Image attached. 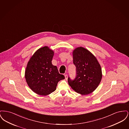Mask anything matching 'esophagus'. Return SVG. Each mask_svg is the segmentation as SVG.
I'll return each instance as SVG.
<instances>
[{
  "instance_id": "obj_1",
  "label": "esophagus",
  "mask_w": 129,
  "mask_h": 129,
  "mask_svg": "<svg viewBox=\"0 0 129 129\" xmlns=\"http://www.w3.org/2000/svg\"><path fill=\"white\" fill-rule=\"evenodd\" d=\"M68 77L67 74H65V79H66V80H67L68 79Z\"/></svg>"
}]
</instances>
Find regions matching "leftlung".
I'll use <instances>...</instances> for the list:
<instances>
[{
  "label": "left lung",
  "mask_w": 129,
  "mask_h": 129,
  "mask_svg": "<svg viewBox=\"0 0 129 129\" xmlns=\"http://www.w3.org/2000/svg\"><path fill=\"white\" fill-rule=\"evenodd\" d=\"M73 56L76 77L74 80L69 77V85L75 92L82 95L90 94L97 88L102 80L101 65L96 57L83 47L74 49Z\"/></svg>",
  "instance_id": "8db88e82"
}]
</instances>
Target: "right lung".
Segmentation results:
<instances>
[{
	"mask_svg": "<svg viewBox=\"0 0 129 129\" xmlns=\"http://www.w3.org/2000/svg\"><path fill=\"white\" fill-rule=\"evenodd\" d=\"M53 50L48 46L38 49L32 55L25 71L26 82L33 92L42 96H46L56 89L58 82L65 79L59 74L52 60Z\"/></svg>",
	"mask_w": 129,
	"mask_h": 129,
	"instance_id": "1",
	"label": "right lung"
}]
</instances>
